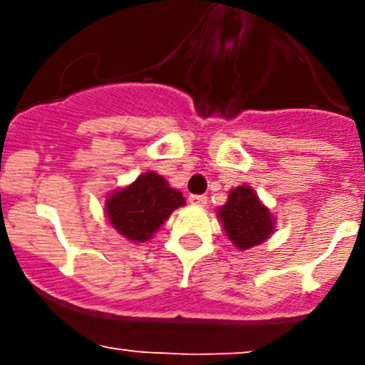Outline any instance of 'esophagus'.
<instances>
[{
    "label": "esophagus",
    "instance_id": "1",
    "mask_svg": "<svg viewBox=\"0 0 365 365\" xmlns=\"http://www.w3.org/2000/svg\"><path fill=\"white\" fill-rule=\"evenodd\" d=\"M188 201L192 202V205H195V206H206L208 199H206L205 195H190Z\"/></svg>",
    "mask_w": 365,
    "mask_h": 365
}]
</instances>
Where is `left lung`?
<instances>
[{"label": "left lung", "instance_id": "8db88e82", "mask_svg": "<svg viewBox=\"0 0 365 365\" xmlns=\"http://www.w3.org/2000/svg\"><path fill=\"white\" fill-rule=\"evenodd\" d=\"M217 217L227 232L228 240L247 250L269 240L274 232V219L270 210L259 201L250 186H237L228 193L227 205L217 210Z\"/></svg>", "mask_w": 365, "mask_h": 365}]
</instances>
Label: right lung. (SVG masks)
<instances>
[{"mask_svg":"<svg viewBox=\"0 0 365 365\" xmlns=\"http://www.w3.org/2000/svg\"><path fill=\"white\" fill-rule=\"evenodd\" d=\"M179 190L153 172L138 175L130 186L113 192L106 201L111 227L133 243H144L163 227L173 210L185 206Z\"/></svg>","mask_w":365,"mask_h":365,"instance_id":"1","label":"right lung"}]
</instances>
